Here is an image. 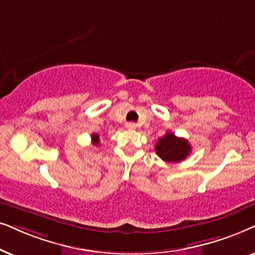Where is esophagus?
Returning <instances> with one entry per match:
<instances>
[{"instance_id": "34e87169", "label": "esophagus", "mask_w": 255, "mask_h": 255, "mask_svg": "<svg viewBox=\"0 0 255 255\" xmlns=\"http://www.w3.org/2000/svg\"><path fill=\"white\" fill-rule=\"evenodd\" d=\"M126 128H128V129H135V128H136V124H135V122H127V124H126Z\"/></svg>"}]
</instances>
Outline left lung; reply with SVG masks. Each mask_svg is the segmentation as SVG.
<instances>
[{
  "instance_id": "8db88e82",
  "label": "left lung",
  "mask_w": 255,
  "mask_h": 255,
  "mask_svg": "<svg viewBox=\"0 0 255 255\" xmlns=\"http://www.w3.org/2000/svg\"><path fill=\"white\" fill-rule=\"evenodd\" d=\"M155 151L163 161L169 163L181 162L190 154L191 145L185 138L177 137L171 131H168L156 143Z\"/></svg>"
}]
</instances>
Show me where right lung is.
I'll return each instance as SVG.
<instances>
[{"instance_id":"add662e5","label":"right lung","mask_w":255,"mask_h":255,"mask_svg":"<svg viewBox=\"0 0 255 255\" xmlns=\"http://www.w3.org/2000/svg\"><path fill=\"white\" fill-rule=\"evenodd\" d=\"M91 138H92V143L94 145H98L99 144V135L98 134H92V136H91Z\"/></svg>"}]
</instances>
